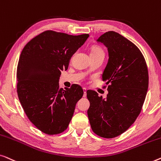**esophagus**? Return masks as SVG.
Returning a JSON list of instances; mask_svg holds the SVG:
<instances>
[{"label":"esophagus","instance_id":"1","mask_svg":"<svg viewBox=\"0 0 161 161\" xmlns=\"http://www.w3.org/2000/svg\"><path fill=\"white\" fill-rule=\"evenodd\" d=\"M83 91H84L83 97H86V96H87V89H86L85 87H83Z\"/></svg>","mask_w":161,"mask_h":161}]
</instances>
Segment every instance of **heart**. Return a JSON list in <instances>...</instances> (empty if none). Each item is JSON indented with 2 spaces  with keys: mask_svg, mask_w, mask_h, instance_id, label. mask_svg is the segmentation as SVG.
I'll return each mask as SVG.
<instances>
[{
  "mask_svg": "<svg viewBox=\"0 0 161 161\" xmlns=\"http://www.w3.org/2000/svg\"><path fill=\"white\" fill-rule=\"evenodd\" d=\"M96 53H103V49L98 46H94L91 49V53L90 54H96Z\"/></svg>",
  "mask_w": 161,
  "mask_h": 161,
  "instance_id": "b5f03b06",
  "label": "heart"
}]
</instances>
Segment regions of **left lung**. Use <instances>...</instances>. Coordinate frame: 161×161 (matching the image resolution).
I'll list each match as a JSON object with an SVG mask.
<instances>
[{"mask_svg": "<svg viewBox=\"0 0 161 161\" xmlns=\"http://www.w3.org/2000/svg\"><path fill=\"white\" fill-rule=\"evenodd\" d=\"M97 42L108 49L101 80L106 81L108 93L103 99L97 92L87 90V115L96 135L112 139L128 130L141 112L148 90V69L139 49L118 33L108 31Z\"/></svg>", "mask_w": 161, "mask_h": 161, "instance_id": "8db88e82", "label": "left lung"}]
</instances>
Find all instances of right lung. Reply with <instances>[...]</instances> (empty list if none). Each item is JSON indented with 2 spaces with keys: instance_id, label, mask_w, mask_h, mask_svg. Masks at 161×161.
<instances>
[{
  "instance_id": "right-lung-1",
  "label": "right lung",
  "mask_w": 161,
  "mask_h": 161,
  "mask_svg": "<svg viewBox=\"0 0 161 161\" xmlns=\"http://www.w3.org/2000/svg\"><path fill=\"white\" fill-rule=\"evenodd\" d=\"M89 34L69 35L46 31L32 38L22 49L17 70V91L30 121L48 135L66 130L77 101L80 85L59 87L61 71L67 70L71 56Z\"/></svg>"
}]
</instances>
